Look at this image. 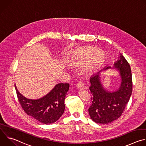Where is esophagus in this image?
Instances as JSON below:
<instances>
[{"label":"esophagus","instance_id":"esophagus-1","mask_svg":"<svg viewBox=\"0 0 146 146\" xmlns=\"http://www.w3.org/2000/svg\"><path fill=\"white\" fill-rule=\"evenodd\" d=\"M84 86H85V85H84V83L82 81H79V82L77 83V87L79 89H83V88H84V87H85Z\"/></svg>","mask_w":146,"mask_h":146}]
</instances>
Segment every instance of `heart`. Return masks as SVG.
<instances>
[{
  "label": "heart",
  "mask_w": 146,
  "mask_h": 146,
  "mask_svg": "<svg viewBox=\"0 0 146 146\" xmlns=\"http://www.w3.org/2000/svg\"><path fill=\"white\" fill-rule=\"evenodd\" d=\"M98 50L93 48H84L75 52L73 60L77 63H88L91 62L92 66H96L104 61L105 55L103 52L98 53Z\"/></svg>",
  "instance_id": "b5f03b06"
}]
</instances>
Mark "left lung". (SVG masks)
Returning a JSON list of instances; mask_svg holds the SVG:
<instances>
[{
  "label": "left lung",
  "instance_id": "left-lung-1",
  "mask_svg": "<svg viewBox=\"0 0 146 146\" xmlns=\"http://www.w3.org/2000/svg\"><path fill=\"white\" fill-rule=\"evenodd\" d=\"M121 77V84L115 91L109 92L104 88L100 81V72L110 69L106 66L90 78V90L92 94V105L88 109L91 119L97 123L108 124L118 119L122 114L132 92L131 66L120 54L114 64Z\"/></svg>",
  "mask_w": 146,
  "mask_h": 146
}]
</instances>
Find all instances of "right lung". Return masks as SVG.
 Wrapping results in <instances>:
<instances>
[{
	"label": "right lung",
	"instance_id": "1",
	"mask_svg": "<svg viewBox=\"0 0 146 146\" xmlns=\"http://www.w3.org/2000/svg\"><path fill=\"white\" fill-rule=\"evenodd\" d=\"M15 88L25 112L41 123H54L64 113L65 99L69 88L68 83H59L48 94L38 99H28L18 92L15 85Z\"/></svg>",
	"mask_w": 146,
	"mask_h": 146
}]
</instances>
